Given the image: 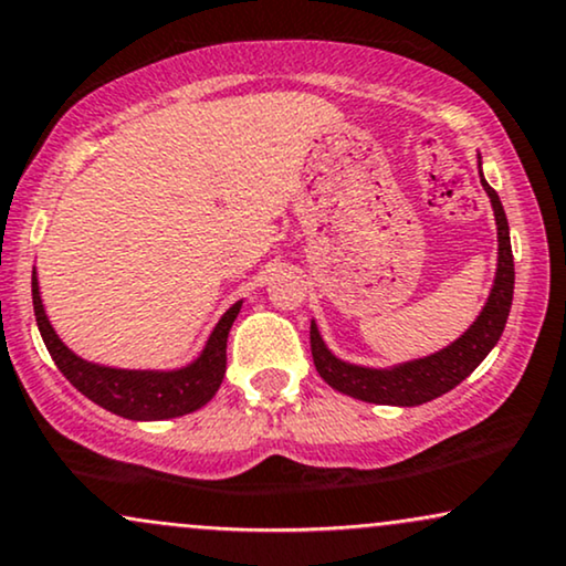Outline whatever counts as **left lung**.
<instances>
[{
	"label": "left lung",
	"instance_id": "left-lung-1",
	"mask_svg": "<svg viewBox=\"0 0 566 566\" xmlns=\"http://www.w3.org/2000/svg\"><path fill=\"white\" fill-rule=\"evenodd\" d=\"M482 187H485L490 202H493L495 227H499V271H495V284L490 290V297L478 322L469 326L453 345L434 353V356L408 360V364L395 366V369H364V366H353L335 358L326 350L316 324L311 322L313 364H316V371L322 374L326 385L358 400H366V403L421 406L427 400L440 398L442 392L453 390L493 350L503 326H506L509 311H512L514 255L501 197L485 179H482Z\"/></svg>",
	"mask_w": 566,
	"mask_h": 566
}]
</instances>
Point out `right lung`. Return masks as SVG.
Returning <instances> with one entry per match:
<instances>
[{
	"instance_id": "add662e5",
	"label": "right lung",
	"mask_w": 566,
	"mask_h": 566,
	"mask_svg": "<svg viewBox=\"0 0 566 566\" xmlns=\"http://www.w3.org/2000/svg\"><path fill=\"white\" fill-rule=\"evenodd\" d=\"M33 292V313H36L39 332L50 350V356L57 369L65 374L67 382L86 395L88 400L118 413V417L134 421H158L174 419L192 413L200 406H206L221 387L223 371H227V337L231 324L242 303H234L223 313L221 322L216 324L202 356L179 371H126V369H107V366L88 364L78 358L63 345V339L54 335L52 324L46 322V313L39 297L36 271L31 276Z\"/></svg>"
}]
</instances>
